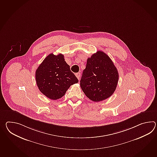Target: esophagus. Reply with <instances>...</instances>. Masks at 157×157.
<instances>
[{
	"label": "esophagus",
	"instance_id": "34e87169",
	"mask_svg": "<svg viewBox=\"0 0 157 157\" xmlns=\"http://www.w3.org/2000/svg\"><path fill=\"white\" fill-rule=\"evenodd\" d=\"M80 73H75V76L77 77V78L79 80L80 78Z\"/></svg>",
	"mask_w": 157,
	"mask_h": 157
}]
</instances>
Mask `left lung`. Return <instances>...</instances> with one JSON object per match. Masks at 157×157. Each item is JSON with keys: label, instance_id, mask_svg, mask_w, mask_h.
I'll use <instances>...</instances> for the list:
<instances>
[{"label": "left lung", "instance_id": "obj_1", "mask_svg": "<svg viewBox=\"0 0 157 157\" xmlns=\"http://www.w3.org/2000/svg\"><path fill=\"white\" fill-rule=\"evenodd\" d=\"M118 79V70L112 59L99 51L88 58L80 79V87L87 98L98 102L113 94Z\"/></svg>", "mask_w": 157, "mask_h": 157}]
</instances>
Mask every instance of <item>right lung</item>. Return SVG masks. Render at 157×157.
<instances>
[{
	"label": "right lung",
	"instance_id": "1",
	"mask_svg": "<svg viewBox=\"0 0 157 157\" xmlns=\"http://www.w3.org/2000/svg\"><path fill=\"white\" fill-rule=\"evenodd\" d=\"M35 79L39 91L53 100L62 98L71 85L78 82L62 54L47 56L36 70Z\"/></svg>",
	"mask_w": 157,
	"mask_h": 157
}]
</instances>
